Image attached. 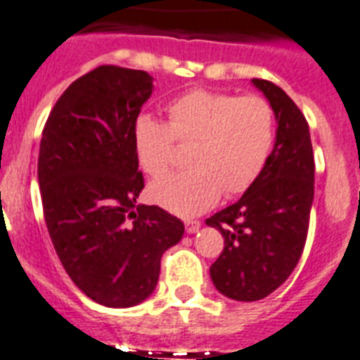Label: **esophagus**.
<instances>
[{
	"mask_svg": "<svg viewBox=\"0 0 360 360\" xmlns=\"http://www.w3.org/2000/svg\"><path fill=\"white\" fill-rule=\"evenodd\" d=\"M200 229V222H196V220H187L186 222V231L189 233V235H193V233H196Z\"/></svg>",
	"mask_w": 360,
	"mask_h": 360,
	"instance_id": "esophagus-1",
	"label": "esophagus"
}]
</instances>
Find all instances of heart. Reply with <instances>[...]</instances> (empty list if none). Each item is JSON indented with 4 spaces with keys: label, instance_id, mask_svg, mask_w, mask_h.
Listing matches in <instances>:
<instances>
[{
    "label": "heart",
    "instance_id": "b5f03b06",
    "mask_svg": "<svg viewBox=\"0 0 360 360\" xmlns=\"http://www.w3.org/2000/svg\"><path fill=\"white\" fill-rule=\"evenodd\" d=\"M169 122L140 116L133 142L149 176L173 164L174 142L191 146L189 173L167 174L149 186V198L171 213L193 217L220 198L250 189L262 173L275 140V116L260 96H236L205 89L187 92L167 107Z\"/></svg>",
    "mask_w": 360,
    "mask_h": 360
}]
</instances>
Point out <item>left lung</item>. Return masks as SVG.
<instances>
[{"label":"left lung","mask_w":360,"mask_h":360,"mask_svg":"<svg viewBox=\"0 0 360 360\" xmlns=\"http://www.w3.org/2000/svg\"><path fill=\"white\" fill-rule=\"evenodd\" d=\"M276 120L273 150L242 198L207 218L224 236L211 281L227 299L253 302L284 284L299 264L315 193V160L308 122L281 87L251 79Z\"/></svg>","instance_id":"8db88e82"}]
</instances>
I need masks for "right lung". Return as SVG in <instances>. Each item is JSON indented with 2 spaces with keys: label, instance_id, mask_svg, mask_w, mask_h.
Listing matches in <instances>:
<instances>
[{
  "label": "right lung",
  "instance_id": "add662e5",
  "mask_svg": "<svg viewBox=\"0 0 360 360\" xmlns=\"http://www.w3.org/2000/svg\"><path fill=\"white\" fill-rule=\"evenodd\" d=\"M146 70L101 65L56 101L43 129L38 182L52 245L70 281L94 302L131 308L158 284L162 255L184 224L143 189L134 124L153 94Z\"/></svg>",
  "mask_w": 360,
  "mask_h": 360
}]
</instances>
